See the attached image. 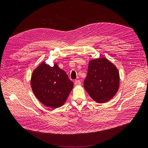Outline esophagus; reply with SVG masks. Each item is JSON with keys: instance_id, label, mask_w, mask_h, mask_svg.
<instances>
[{"instance_id": "34e87169", "label": "esophagus", "mask_w": 148, "mask_h": 148, "mask_svg": "<svg viewBox=\"0 0 148 148\" xmlns=\"http://www.w3.org/2000/svg\"><path fill=\"white\" fill-rule=\"evenodd\" d=\"M74 83L75 86H79V85L81 84V82H80L79 80H75Z\"/></svg>"}]
</instances>
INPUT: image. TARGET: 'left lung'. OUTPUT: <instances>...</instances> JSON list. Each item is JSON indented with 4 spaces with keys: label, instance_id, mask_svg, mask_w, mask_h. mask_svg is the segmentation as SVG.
Masks as SVG:
<instances>
[{
    "label": "left lung",
    "instance_id": "obj_1",
    "mask_svg": "<svg viewBox=\"0 0 148 148\" xmlns=\"http://www.w3.org/2000/svg\"><path fill=\"white\" fill-rule=\"evenodd\" d=\"M119 73L116 66L105 58L89 62L84 87L92 99L98 103L110 100L119 87Z\"/></svg>",
    "mask_w": 148,
    "mask_h": 148
}]
</instances>
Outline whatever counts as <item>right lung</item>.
<instances>
[{
  "instance_id": "1",
  "label": "right lung",
  "mask_w": 148,
  "mask_h": 148,
  "mask_svg": "<svg viewBox=\"0 0 148 148\" xmlns=\"http://www.w3.org/2000/svg\"><path fill=\"white\" fill-rule=\"evenodd\" d=\"M31 84L37 99L52 108L63 106L73 86L65 71L56 64L52 67L44 63L33 71Z\"/></svg>"
}]
</instances>
